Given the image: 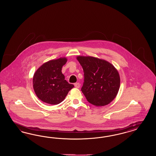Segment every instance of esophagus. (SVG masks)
I'll return each mask as SVG.
<instances>
[{
	"mask_svg": "<svg viewBox=\"0 0 156 156\" xmlns=\"http://www.w3.org/2000/svg\"><path fill=\"white\" fill-rule=\"evenodd\" d=\"M74 86H75V87H76V88H77V89H78V88H80V83H74Z\"/></svg>",
	"mask_w": 156,
	"mask_h": 156,
	"instance_id": "obj_1",
	"label": "esophagus"
}]
</instances>
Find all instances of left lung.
Wrapping results in <instances>:
<instances>
[{
    "mask_svg": "<svg viewBox=\"0 0 156 156\" xmlns=\"http://www.w3.org/2000/svg\"><path fill=\"white\" fill-rule=\"evenodd\" d=\"M84 72L81 89L87 101L96 106L110 104L117 96L120 87V76L114 66L108 61L91 56H77Z\"/></svg>",
    "mask_w": 156,
    "mask_h": 156,
    "instance_id": "obj_1",
    "label": "left lung"
}]
</instances>
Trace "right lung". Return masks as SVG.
Instances as JSON below:
<instances>
[{"mask_svg":"<svg viewBox=\"0 0 156 156\" xmlns=\"http://www.w3.org/2000/svg\"><path fill=\"white\" fill-rule=\"evenodd\" d=\"M67 59L61 57L46 62L40 66L33 76V88L37 97L50 105L62 102L74 86L69 83L62 73Z\"/></svg>","mask_w":156,"mask_h":156,"instance_id":"obj_1","label":"right lung"}]
</instances>
